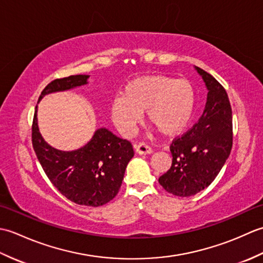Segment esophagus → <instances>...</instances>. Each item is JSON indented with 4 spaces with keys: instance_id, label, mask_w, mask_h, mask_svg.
<instances>
[{
    "instance_id": "obj_1",
    "label": "esophagus",
    "mask_w": 263,
    "mask_h": 263,
    "mask_svg": "<svg viewBox=\"0 0 263 263\" xmlns=\"http://www.w3.org/2000/svg\"><path fill=\"white\" fill-rule=\"evenodd\" d=\"M135 147L137 153L140 155H148L153 153V148L144 142H139L138 144H135Z\"/></svg>"
}]
</instances>
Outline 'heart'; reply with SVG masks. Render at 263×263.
<instances>
[{"instance_id":"heart-1","label":"heart","mask_w":263,"mask_h":263,"mask_svg":"<svg viewBox=\"0 0 263 263\" xmlns=\"http://www.w3.org/2000/svg\"><path fill=\"white\" fill-rule=\"evenodd\" d=\"M194 105V90L187 80L148 76L123 88L121 97L110 104L109 115L123 135H130L144 111L148 122L163 135L174 136L187 126Z\"/></svg>"}]
</instances>
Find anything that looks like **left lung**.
<instances>
[{
	"label": "left lung",
	"instance_id": "1",
	"mask_svg": "<svg viewBox=\"0 0 263 263\" xmlns=\"http://www.w3.org/2000/svg\"><path fill=\"white\" fill-rule=\"evenodd\" d=\"M208 89L199 121L171 144V168L159 184L177 197H191L208 187L230 157L233 146V119L228 95L208 72L195 66Z\"/></svg>",
	"mask_w": 263,
	"mask_h": 263
}]
</instances>
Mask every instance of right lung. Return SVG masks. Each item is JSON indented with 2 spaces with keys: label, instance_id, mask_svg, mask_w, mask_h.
Instances as JSON below:
<instances>
[{
  "label": "right lung",
  "instance_id": "1",
  "mask_svg": "<svg viewBox=\"0 0 263 263\" xmlns=\"http://www.w3.org/2000/svg\"><path fill=\"white\" fill-rule=\"evenodd\" d=\"M89 76L55 79L44 88L45 95L86 85ZM32 147L44 172L66 199L81 205L99 206L113 200L122 185L125 168L135 155L132 144L107 128L95 132L86 146L73 152H61L44 140L38 128L37 105L31 127Z\"/></svg>",
  "mask_w": 263,
  "mask_h": 263
}]
</instances>
